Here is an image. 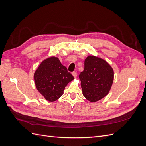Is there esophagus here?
Returning <instances> with one entry per match:
<instances>
[{
  "mask_svg": "<svg viewBox=\"0 0 146 146\" xmlns=\"http://www.w3.org/2000/svg\"><path fill=\"white\" fill-rule=\"evenodd\" d=\"M72 75L73 77H74V78H76V77H77V72H72Z\"/></svg>",
  "mask_w": 146,
  "mask_h": 146,
  "instance_id": "esophagus-1",
  "label": "esophagus"
}]
</instances>
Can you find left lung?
Instances as JSON below:
<instances>
[{
	"label": "left lung",
	"instance_id": "1",
	"mask_svg": "<svg viewBox=\"0 0 146 146\" xmlns=\"http://www.w3.org/2000/svg\"><path fill=\"white\" fill-rule=\"evenodd\" d=\"M79 78L84 97L91 102H95L104 98L111 90L114 70L105 60L94 55H88Z\"/></svg>",
	"mask_w": 146,
	"mask_h": 146
}]
</instances>
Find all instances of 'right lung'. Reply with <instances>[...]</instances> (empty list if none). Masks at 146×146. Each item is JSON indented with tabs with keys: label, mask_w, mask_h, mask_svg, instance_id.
Wrapping results in <instances>:
<instances>
[{
	"label": "right lung",
	"mask_w": 146,
	"mask_h": 146,
	"mask_svg": "<svg viewBox=\"0 0 146 146\" xmlns=\"http://www.w3.org/2000/svg\"><path fill=\"white\" fill-rule=\"evenodd\" d=\"M33 77L37 90L48 102L58 99L68 83L74 80L66 66L54 56L44 60L35 70Z\"/></svg>",
	"instance_id": "add662e5"
}]
</instances>
